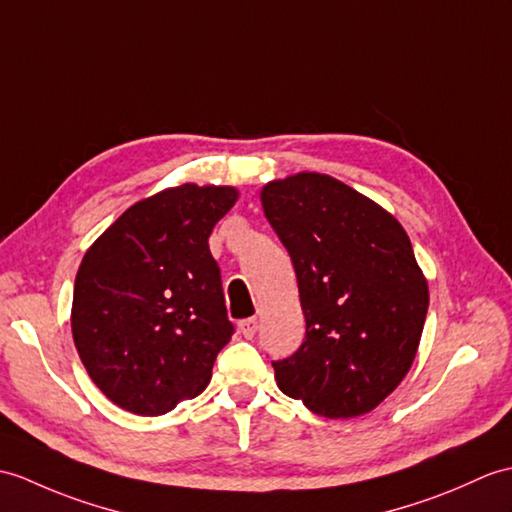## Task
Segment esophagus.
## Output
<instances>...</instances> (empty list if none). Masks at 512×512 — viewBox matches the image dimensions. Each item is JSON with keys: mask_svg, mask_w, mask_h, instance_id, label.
<instances>
[{"mask_svg": "<svg viewBox=\"0 0 512 512\" xmlns=\"http://www.w3.org/2000/svg\"><path fill=\"white\" fill-rule=\"evenodd\" d=\"M237 327H240V334L244 338H253L257 331V318H244V320H240V325Z\"/></svg>", "mask_w": 512, "mask_h": 512, "instance_id": "esophagus-1", "label": "esophagus"}]
</instances>
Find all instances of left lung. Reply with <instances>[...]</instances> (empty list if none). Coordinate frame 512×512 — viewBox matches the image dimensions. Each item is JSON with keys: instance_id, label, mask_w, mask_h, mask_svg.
Returning a JSON list of instances; mask_svg holds the SVG:
<instances>
[{"instance_id": "8db88e82", "label": "left lung", "mask_w": 512, "mask_h": 512, "mask_svg": "<svg viewBox=\"0 0 512 512\" xmlns=\"http://www.w3.org/2000/svg\"><path fill=\"white\" fill-rule=\"evenodd\" d=\"M299 281L305 340L272 362L283 395L327 419L377 408L406 377L430 305L408 233L336 178L303 172L261 189Z\"/></svg>"}]
</instances>
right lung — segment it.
Here are the masks:
<instances>
[{"instance_id":"1","label":"right lung","mask_w":512,"mask_h":512,"mask_svg":"<svg viewBox=\"0 0 512 512\" xmlns=\"http://www.w3.org/2000/svg\"><path fill=\"white\" fill-rule=\"evenodd\" d=\"M235 200L233 187L165 189L126 209L82 257L71 334L120 408L159 417L207 388L235 331L207 240Z\"/></svg>"}]
</instances>
